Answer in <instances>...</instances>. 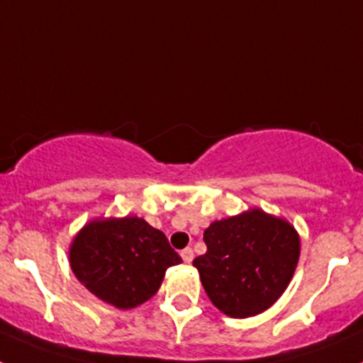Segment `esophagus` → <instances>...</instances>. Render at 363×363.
<instances>
[{
  "label": "esophagus",
  "instance_id": "34e87169",
  "mask_svg": "<svg viewBox=\"0 0 363 363\" xmlns=\"http://www.w3.org/2000/svg\"><path fill=\"white\" fill-rule=\"evenodd\" d=\"M182 258H184L185 264H191L192 258H194V251H192L191 247H187V249H184V251H182Z\"/></svg>",
  "mask_w": 363,
  "mask_h": 363
}]
</instances>
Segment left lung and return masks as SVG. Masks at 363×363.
I'll list each match as a JSON object with an SVG mask.
<instances>
[{
	"label": "left lung",
	"mask_w": 363,
	"mask_h": 363,
	"mask_svg": "<svg viewBox=\"0 0 363 363\" xmlns=\"http://www.w3.org/2000/svg\"><path fill=\"white\" fill-rule=\"evenodd\" d=\"M203 242L207 252L192 265L211 301L233 318L269 309L289 285L300 256L294 227L259 209L214 221Z\"/></svg>",
	"instance_id": "left-lung-1"
}]
</instances>
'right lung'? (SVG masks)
Returning <instances> with one entry per match:
<instances>
[{
  "label": "right lung",
  "instance_id": "add662e5",
  "mask_svg": "<svg viewBox=\"0 0 363 363\" xmlns=\"http://www.w3.org/2000/svg\"><path fill=\"white\" fill-rule=\"evenodd\" d=\"M179 262L165 234L136 216L91 221L70 247L76 278L118 309H130L154 296L167 267Z\"/></svg>",
  "mask_w": 363,
  "mask_h": 363
}]
</instances>
